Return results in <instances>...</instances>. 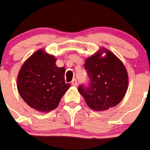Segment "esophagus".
Segmentation results:
<instances>
[{"instance_id": "34e87169", "label": "esophagus", "mask_w": 150, "mask_h": 150, "mask_svg": "<svg viewBox=\"0 0 150 150\" xmlns=\"http://www.w3.org/2000/svg\"><path fill=\"white\" fill-rule=\"evenodd\" d=\"M71 84L73 86H77L78 85V83H77V81H76V79H74L73 80L71 81Z\"/></svg>"}]
</instances>
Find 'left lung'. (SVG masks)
Wrapping results in <instances>:
<instances>
[{"label":"left lung","mask_w":150,"mask_h":150,"mask_svg":"<svg viewBox=\"0 0 150 150\" xmlns=\"http://www.w3.org/2000/svg\"><path fill=\"white\" fill-rule=\"evenodd\" d=\"M101 52L86 59L85 68L88 83L80 84L78 91L87 105L97 111L107 110L119 104L125 96L128 77L122 62L109 50Z\"/></svg>","instance_id":"left-lung-1"}]
</instances>
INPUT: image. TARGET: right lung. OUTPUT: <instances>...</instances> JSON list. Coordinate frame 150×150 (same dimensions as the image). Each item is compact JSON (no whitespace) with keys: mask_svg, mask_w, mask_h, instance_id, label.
I'll return each mask as SVG.
<instances>
[{"mask_svg":"<svg viewBox=\"0 0 150 150\" xmlns=\"http://www.w3.org/2000/svg\"><path fill=\"white\" fill-rule=\"evenodd\" d=\"M64 67H57L55 57L36 51L24 62L18 76V90L27 104L38 111L57 107L71 84L65 82Z\"/></svg>","mask_w":150,"mask_h":150,"instance_id":"obj_1","label":"right lung"}]
</instances>
